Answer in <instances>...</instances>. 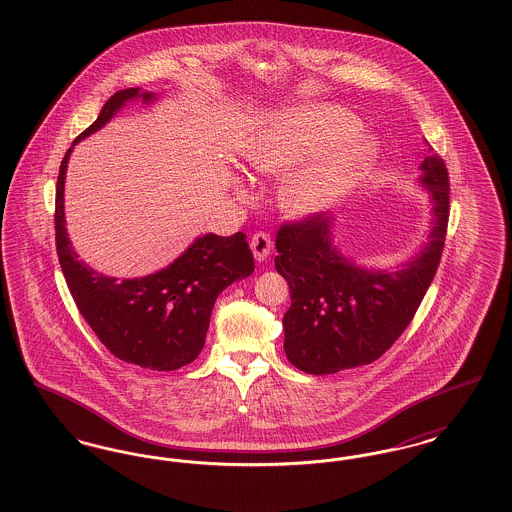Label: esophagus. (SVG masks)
Wrapping results in <instances>:
<instances>
[{
  "label": "esophagus",
  "instance_id": "obj_1",
  "mask_svg": "<svg viewBox=\"0 0 512 512\" xmlns=\"http://www.w3.org/2000/svg\"><path fill=\"white\" fill-rule=\"evenodd\" d=\"M251 251H253V257L261 263V261H265L268 255H270V249H272V240H270V236L265 234V232H257V234H253L251 236Z\"/></svg>",
  "mask_w": 512,
  "mask_h": 512
}]
</instances>
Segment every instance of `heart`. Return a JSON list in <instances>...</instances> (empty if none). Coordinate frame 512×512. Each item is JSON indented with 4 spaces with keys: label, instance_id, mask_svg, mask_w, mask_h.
I'll return each instance as SVG.
<instances>
[{
    "label": "heart",
    "instance_id": "1",
    "mask_svg": "<svg viewBox=\"0 0 512 512\" xmlns=\"http://www.w3.org/2000/svg\"><path fill=\"white\" fill-rule=\"evenodd\" d=\"M359 128L357 117L336 107L320 109L307 119L268 124L245 147V163L255 174L278 176ZM376 155L378 146L370 136H355L324 149L311 167L284 184L280 194L284 209L295 217H309L332 207L372 167ZM236 190L244 194L240 184Z\"/></svg>",
    "mask_w": 512,
    "mask_h": 512
}]
</instances>
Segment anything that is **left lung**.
<instances>
[{
    "instance_id": "1",
    "label": "left lung",
    "mask_w": 512,
    "mask_h": 512,
    "mask_svg": "<svg viewBox=\"0 0 512 512\" xmlns=\"http://www.w3.org/2000/svg\"><path fill=\"white\" fill-rule=\"evenodd\" d=\"M418 182L432 201L428 242L395 268H366L334 245V217L284 224L274 267L290 286L284 351L307 374H334L380 359L413 320L438 270L449 219V176L430 153Z\"/></svg>"
}]
</instances>
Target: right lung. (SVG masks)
<instances>
[{"mask_svg":"<svg viewBox=\"0 0 512 512\" xmlns=\"http://www.w3.org/2000/svg\"><path fill=\"white\" fill-rule=\"evenodd\" d=\"M136 99L147 105L157 96L140 88L117 92L63 157L55 194V244L74 303L101 343L124 363L169 372L190 365L199 355L220 292L247 278L255 263L244 232L226 238L199 236L169 267L142 278L105 276L78 259L65 226L69 157L80 140L98 132Z\"/></svg>","mask_w":512,"mask_h":512,"instance_id":"1","label":"right lung"}]
</instances>
